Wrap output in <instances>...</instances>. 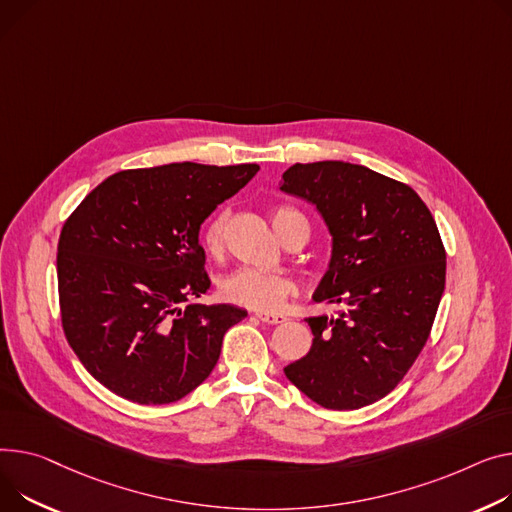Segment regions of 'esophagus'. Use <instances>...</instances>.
<instances>
[{
	"label": "esophagus",
	"instance_id": "1",
	"mask_svg": "<svg viewBox=\"0 0 512 512\" xmlns=\"http://www.w3.org/2000/svg\"><path fill=\"white\" fill-rule=\"evenodd\" d=\"M257 317L263 321V323H269V325H278V323H284L286 317L280 315V313H257Z\"/></svg>",
	"mask_w": 512,
	"mask_h": 512
}]
</instances>
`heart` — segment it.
I'll return each instance as SVG.
<instances>
[{
  "mask_svg": "<svg viewBox=\"0 0 512 512\" xmlns=\"http://www.w3.org/2000/svg\"><path fill=\"white\" fill-rule=\"evenodd\" d=\"M298 214L290 208H280L274 214V226H278L286 216ZM226 214L220 212L208 220L201 230V245L210 255H218L224 245ZM294 290L292 280L284 271H267L257 267H238L230 271L222 280V294L226 300L247 306L253 311H269Z\"/></svg>",
  "mask_w": 512,
  "mask_h": 512,
  "instance_id": "1",
  "label": "heart"
}]
</instances>
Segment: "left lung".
I'll list each match as a JSON object with an SVG mask.
<instances>
[{
    "mask_svg": "<svg viewBox=\"0 0 512 512\" xmlns=\"http://www.w3.org/2000/svg\"><path fill=\"white\" fill-rule=\"evenodd\" d=\"M280 189L319 210L331 259L313 300L339 304L309 317L313 346L284 374L327 410H358L391 393L430 335L447 255L420 195L344 160L296 162Z\"/></svg>",
    "mask_w": 512,
    "mask_h": 512,
    "instance_id": "8db88e82",
    "label": "left lung"
}]
</instances>
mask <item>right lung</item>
I'll use <instances>...</instances> for the list:
<instances>
[{"label": "right lung", "mask_w": 512, "mask_h": 512, "mask_svg": "<svg viewBox=\"0 0 512 512\" xmlns=\"http://www.w3.org/2000/svg\"><path fill=\"white\" fill-rule=\"evenodd\" d=\"M257 170L195 162L121 170L63 224V331L84 368L115 395L173 403L210 377L224 333L247 311L185 306L210 288L199 228Z\"/></svg>", "instance_id": "add662e5"}]
</instances>
